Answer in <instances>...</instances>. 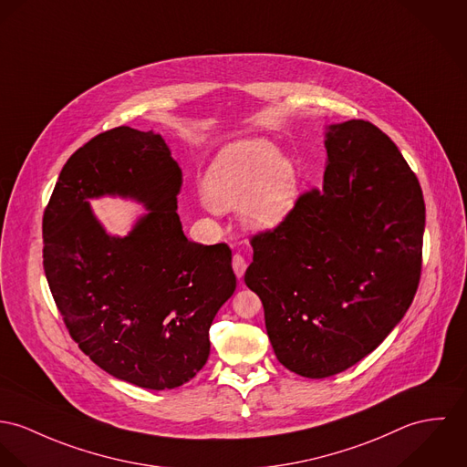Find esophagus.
Here are the masks:
<instances>
[{
    "mask_svg": "<svg viewBox=\"0 0 467 467\" xmlns=\"http://www.w3.org/2000/svg\"><path fill=\"white\" fill-rule=\"evenodd\" d=\"M245 268H247V261H245V258H244L242 254H234V256H233V270H234V274H236L238 279L244 277Z\"/></svg>",
    "mask_w": 467,
    "mask_h": 467,
    "instance_id": "34e87169",
    "label": "esophagus"
}]
</instances>
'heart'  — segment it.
Masks as SVG:
<instances>
[{
    "label": "heart",
    "mask_w": 467,
    "mask_h": 467,
    "mask_svg": "<svg viewBox=\"0 0 467 467\" xmlns=\"http://www.w3.org/2000/svg\"><path fill=\"white\" fill-rule=\"evenodd\" d=\"M202 193L214 209L227 211L240 202L242 222L258 231L274 229L296 208L299 175L296 164L277 156L266 140H244L225 147L202 182Z\"/></svg>",
    "instance_id": "1"
}]
</instances>
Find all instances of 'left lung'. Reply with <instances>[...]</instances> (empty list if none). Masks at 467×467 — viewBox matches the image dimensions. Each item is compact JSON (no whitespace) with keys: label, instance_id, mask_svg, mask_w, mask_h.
<instances>
[{"label":"left lung","instance_id":"obj_1","mask_svg":"<svg viewBox=\"0 0 467 467\" xmlns=\"http://www.w3.org/2000/svg\"><path fill=\"white\" fill-rule=\"evenodd\" d=\"M324 145L322 188L253 236L245 272L277 360L311 379L360 362L400 324L424 233L419 181L385 132L349 119L327 125Z\"/></svg>","mask_w":467,"mask_h":467}]
</instances>
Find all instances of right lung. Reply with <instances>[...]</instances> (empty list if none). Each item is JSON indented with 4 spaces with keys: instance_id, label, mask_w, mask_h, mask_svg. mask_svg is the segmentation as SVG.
<instances>
[{
    "instance_id": "1",
    "label": "right lung",
    "mask_w": 467,
    "mask_h": 467,
    "mask_svg": "<svg viewBox=\"0 0 467 467\" xmlns=\"http://www.w3.org/2000/svg\"><path fill=\"white\" fill-rule=\"evenodd\" d=\"M182 171L152 130L116 127L64 164L43 216V265L71 338L110 376L164 390L209 357V327L236 290L231 249L184 236ZM121 196L148 213L112 237L89 198Z\"/></svg>"
}]
</instances>
